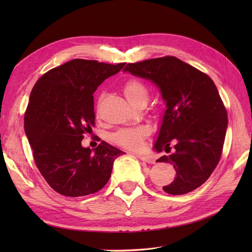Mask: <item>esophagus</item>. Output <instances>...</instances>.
<instances>
[{
    "instance_id": "34e87169",
    "label": "esophagus",
    "mask_w": 252,
    "mask_h": 252,
    "mask_svg": "<svg viewBox=\"0 0 252 252\" xmlns=\"http://www.w3.org/2000/svg\"><path fill=\"white\" fill-rule=\"evenodd\" d=\"M136 157L140 159V160H142V161H144V162H147V163H155V160L153 159V158H151V157H147V156H143V155H136Z\"/></svg>"
}]
</instances>
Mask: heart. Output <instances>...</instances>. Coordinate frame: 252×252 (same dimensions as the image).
<instances>
[{
    "label": "heart",
    "mask_w": 252,
    "mask_h": 252,
    "mask_svg": "<svg viewBox=\"0 0 252 252\" xmlns=\"http://www.w3.org/2000/svg\"><path fill=\"white\" fill-rule=\"evenodd\" d=\"M123 92L127 100L132 104L140 98H147L148 96L146 87L138 80H129L123 87ZM147 134L148 129L145 126L126 127L114 133L111 138L119 146L127 149H137L142 146L143 140Z\"/></svg>",
    "instance_id": "obj_1"
}]
</instances>
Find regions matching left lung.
Returning a JSON list of instances; mask_svg holds the SVG:
<instances>
[{
	"instance_id": "1",
	"label": "left lung",
	"mask_w": 252,
	"mask_h": 252,
	"mask_svg": "<svg viewBox=\"0 0 252 252\" xmlns=\"http://www.w3.org/2000/svg\"><path fill=\"white\" fill-rule=\"evenodd\" d=\"M123 71L152 81L167 107L154 149L168 153L174 143V152L157 162L172 164L176 176L163 190L183 195L196 189L219 163L227 129V112L215 82L174 56L127 63Z\"/></svg>"
}]
</instances>
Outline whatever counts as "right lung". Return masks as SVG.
<instances>
[{
    "label": "right lung",
    "mask_w": 252,
    "mask_h": 252,
    "mask_svg": "<svg viewBox=\"0 0 252 252\" xmlns=\"http://www.w3.org/2000/svg\"><path fill=\"white\" fill-rule=\"evenodd\" d=\"M125 65L72 60L47 71L31 91L26 135L37 169L63 196H87L103 189L115 159L125 154L104 141L93 149L81 145L95 123L93 93Z\"/></svg>",
    "instance_id": "right-lung-1"
}]
</instances>
